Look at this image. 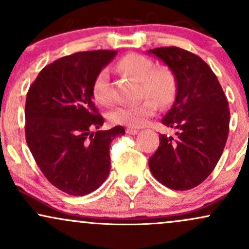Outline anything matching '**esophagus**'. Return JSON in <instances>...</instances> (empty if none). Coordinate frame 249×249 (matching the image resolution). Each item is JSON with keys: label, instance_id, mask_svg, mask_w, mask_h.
Instances as JSON below:
<instances>
[{"label": "esophagus", "instance_id": "1", "mask_svg": "<svg viewBox=\"0 0 249 249\" xmlns=\"http://www.w3.org/2000/svg\"><path fill=\"white\" fill-rule=\"evenodd\" d=\"M139 132L138 128H134V127H127L126 128V133L127 134H137Z\"/></svg>", "mask_w": 249, "mask_h": 249}]
</instances>
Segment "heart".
<instances>
[{"label":"heart","instance_id":"1","mask_svg":"<svg viewBox=\"0 0 249 249\" xmlns=\"http://www.w3.org/2000/svg\"><path fill=\"white\" fill-rule=\"evenodd\" d=\"M118 68L127 75L141 82L142 96H148L144 101L134 105H121L108 113V121L112 124L141 127L147 119L157 112L158 104L167 105L176 95V78L167 68H157L148 57L139 53H128L118 62ZM92 95L101 104L112 102L110 85V73L102 69L97 73L92 84ZM156 99L155 101L154 99Z\"/></svg>","mask_w":249,"mask_h":249}]
</instances>
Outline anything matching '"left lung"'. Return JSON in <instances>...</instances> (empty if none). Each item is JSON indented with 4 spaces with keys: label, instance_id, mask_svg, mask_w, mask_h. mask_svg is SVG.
<instances>
[{
    "label": "left lung",
    "instance_id": "1",
    "mask_svg": "<svg viewBox=\"0 0 249 249\" xmlns=\"http://www.w3.org/2000/svg\"><path fill=\"white\" fill-rule=\"evenodd\" d=\"M167 65L177 95L161 119L176 136L160 134L158 150L148 159L151 173L176 191L198 186L218 164L230 131V108L214 72L190 51L177 47L147 51Z\"/></svg>",
    "mask_w": 249,
    "mask_h": 249
}]
</instances>
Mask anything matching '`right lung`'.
<instances>
[{
    "mask_svg": "<svg viewBox=\"0 0 249 249\" xmlns=\"http://www.w3.org/2000/svg\"><path fill=\"white\" fill-rule=\"evenodd\" d=\"M117 51L95 50L62 57L43 68L25 101V139L36 164L53 186L82 196L110 173V145L123 126L104 124L93 103L97 73Z\"/></svg>",
    "mask_w": 249,
    "mask_h": 249,
    "instance_id": "1",
    "label": "right lung"
}]
</instances>
